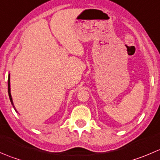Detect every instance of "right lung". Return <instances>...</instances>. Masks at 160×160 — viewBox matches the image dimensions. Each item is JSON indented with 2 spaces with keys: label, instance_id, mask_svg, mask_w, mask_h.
I'll list each match as a JSON object with an SVG mask.
<instances>
[{
  "label": "right lung",
  "instance_id": "obj_1",
  "mask_svg": "<svg viewBox=\"0 0 160 160\" xmlns=\"http://www.w3.org/2000/svg\"><path fill=\"white\" fill-rule=\"evenodd\" d=\"M8 95H9V98H10V101L11 102V104H12L13 108L15 109L14 108V104H13V101H12V98H11V85H10V74L8 75ZM16 111V110H15Z\"/></svg>",
  "mask_w": 160,
  "mask_h": 160
}]
</instances>
